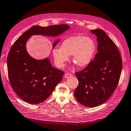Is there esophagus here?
Here are the masks:
<instances>
[{"mask_svg": "<svg viewBox=\"0 0 131 131\" xmlns=\"http://www.w3.org/2000/svg\"><path fill=\"white\" fill-rule=\"evenodd\" d=\"M72 75V74H71V73H65V78L66 79H68L69 78H70V77H71Z\"/></svg>", "mask_w": 131, "mask_h": 131, "instance_id": "obj_1", "label": "esophagus"}]
</instances>
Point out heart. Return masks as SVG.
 <instances>
[{"label":"heart","instance_id":"1","mask_svg":"<svg viewBox=\"0 0 131 131\" xmlns=\"http://www.w3.org/2000/svg\"><path fill=\"white\" fill-rule=\"evenodd\" d=\"M96 44L93 39L84 36H71L65 39L60 48L52 50V56L55 65L62 68L72 55V61L80 68L89 65L94 57Z\"/></svg>","mask_w":131,"mask_h":131}]
</instances>
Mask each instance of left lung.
I'll list each match as a JSON object with an SVG mask.
<instances>
[{"mask_svg": "<svg viewBox=\"0 0 131 131\" xmlns=\"http://www.w3.org/2000/svg\"><path fill=\"white\" fill-rule=\"evenodd\" d=\"M91 32L97 37L98 52L85 69L75 73L79 85L74 95L81 105L95 107L106 101L115 91L122 62L116 44L105 31L98 29Z\"/></svg>", "mask_w": 131, "mask_h": 131, "instance_id": "8db88e82", "label": "left lung"}]
</instances>
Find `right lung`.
Segmentation results:
<instances>
[{
    "label": "right lung",
    "instance_id": "add662e5",
    "mask_svg": "<svg viewBox=\"0 0 131 131\" xmlns=\"http://www.w3.org/2000/svg\"><path fill=\"white\" fill-rule=\"evenodd\" d=\"M69 29L66 24L48 27L34 25L13 45L7 58L9 79L14 91L25 102L35 105L44 101L61 81L64 73L52 66L49 57L41 60L32 58L26 50V42L32 35L55 38ZM60 40L58 39L53 43L52 49Z\"/></svg>",
    "mask_w": 131,
    "mask_h": 131
}]
</instances>
